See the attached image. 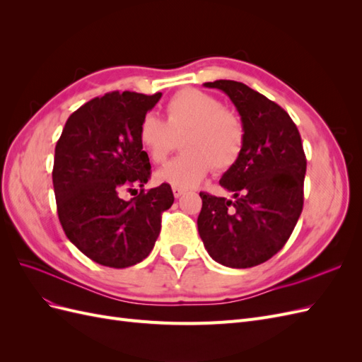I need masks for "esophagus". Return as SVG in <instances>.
I'll list each match as a JSON object with an SVG mask.
<instances>
[{"label": "esophagus", "mask_w": 362, "mask_h": 362, "mask_svg": "<svg viewBox=\"0 0 362 362\" xmlns=\"http://www.w3.org/2000/svg\"><path fill=\"white\" fill-rule=\"evenodd\" d=\"M172 192H173V196H175V198H177V199L180 198V196L184 194V190H182V189H178V187H173Z\"/></svg>", "instance_id": "1"}]
</instances>
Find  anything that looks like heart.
Segmentation results:
<instances>
[{
	"label": "heart",
	"mask_w": 362,
	"mask_h": 362,
	"mask_svg": "<svg viewBox=\"0 0 362 362\" xmlns=\"http://www.w3.org/2000/svg\"><path fill=\"white\" fill-rule=\"evenodd\" d=\"M168 119L146 113L139 124V141L152 161L161 163L182 139L184 154L156 172L158 182L190 189L198 185L211 168L223 173L242 158L246 131L242 119L225 108L216 96L184 89L170 98Z\"/></svg>",
	"instance_id": "b5f03b06"
}]
</instances>
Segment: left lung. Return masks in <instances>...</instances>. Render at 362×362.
<instances>
[{"instance_id":"left-lung-1","label":"left lung","mask_w":362,"mask_h":362,"mask_svg":"<svg viewBox=\"0 0 362 362\" xmlns=\"http://www.w3.org/2000/svg\"><path fill=\"white\" fill-rule=\"evenodd\" d=\"M229 96L246 131L242 158L221 185L234 199L201 192L198 231L210 257L231 269L261 264L287 243L303 206L306 158L288 113L233 80L204 83Z\"/></svg>"}]
</instances>
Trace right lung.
<instances>
[{
  "instance_id": "add662e5",
  "label": "right lung",
  "mask_w": 362,
  "mask_h": 362,
  "mask_svg": "<svg viewBox=\"0 0 362 362\" xmlns=\"http://www.w3.org/2000/svg\"><path fill=\"white\" fill-rule=\"evenodd\" d=\"M160 98L128 90L93 98L69 116L56 145L59 221L69 242L101 266L125 269L144 261L158 238L161 213L173 204L169 184L144 190L151 164L139 124ZM133 187L141 193L122 200Z\"/></svg>"
}]
</instances>
